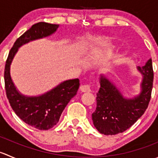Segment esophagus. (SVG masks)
I'll return each mask as SVG.
<instances>
[{"mask_svg": "<svg viewBox=\"0 0 158 158\" xmlns=\"http://www.w3.org/2000/svg\"><path fill=\"white\" fill-rule=\"evenodd\" d=\"M80 91L82 92H91V89H90V85H81L80 86Z\"/></svg>", "mask_w": 158, "mask_h": 158, "instance_id": "esophagus-1", "label": "esophagus"}]
</instances>
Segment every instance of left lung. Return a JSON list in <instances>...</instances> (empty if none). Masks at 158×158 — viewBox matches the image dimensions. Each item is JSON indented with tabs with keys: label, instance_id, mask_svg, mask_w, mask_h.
<instances>
[{
	"label": "left lung",
	"instance_id": "8db88e82",
	"mask_svg": "<svg viewBox=\"0 0 158 158\" xmlns=\"http://www.w3.org/2000/svg\"><path fill=\"white\" fill-rule=\"evenodd\" d=\"M141 75V92L133 98L122 95L112 81L106 76L99 78L100 89L97 92L96 109L92 113L94 126L101 134L114 135L125 131L142 116L147 109L153 88L154 72L152 60L137 68Z\"/></svg>",
	"mask_w": 158,
	"mask_h": 158
}]
</instances>
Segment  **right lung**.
Returning <instances> with one entry per match:
<instances>
[{"instance_id": "right-lung-1", "label": "right lung", "mask_w": 158, "mask_h": 158, "mask_svg": "<svg viewBox=\"0 0 158 158\" xmlns=\"http://www.w3.org/2000/svg\"><path fill=\"white\" fill-rule=\"evenodd\" d=\"M59 24L40 22L33 25L14 43L4 69L7 97L17 116L27 125L39 130H49L58 123L62 112L77 93L79 79L63 81L46 93L28 96L19 92L10 76V66L20 47L36 40L47 37L56 32Z\"/></svg>"}]
</instances>
